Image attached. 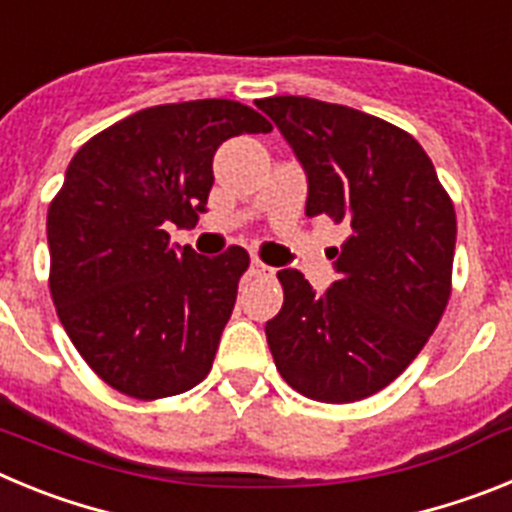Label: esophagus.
<instances>
[{
    "instance_id": "34e87169",
    "label": "esophagus",
    "mask_w": 512,
    "mask_h": 512,
    "mask_svg": "<svg viewBox=\"0 0 512 512\" xmlns=\"http://www.w3.org/2000/svg\"><path fill=\"white\" fill-rule=\"evenodd\" d=\"M246 274L248 277H274V269L266 264H261V261H251V266H248Z\"/></svg>"
}]
</instances>
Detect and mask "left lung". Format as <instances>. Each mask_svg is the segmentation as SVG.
<instances>
[{
	"mask_svg": "<svg viewBox=\"0 0 512 512\" xmlns=\"http://www.w3.org/2000/svg\"><path fill=\"white\" fill-rule=\"evenodd\" d=\"M307 174V217L348 228L338 279L315 295L297 269L266 341L284 382L318 402H356L395 382L451 297L456 212L428 153L374 115L310 97L256 102Z\"/></svg>",
	"mask_w": 512,
	"mask_h": 512,
	"instance_id": "left-lung-1",
	"label": "left lung"
}]
</instances>
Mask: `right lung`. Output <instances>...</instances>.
Segmentation results:
<instances>
[{
    "mask_svg": "<svg viewBox=\"0 0 512 512\" xmlns=\"http://www.w3.org/2000/svg\"><path fill=\"white\" fill-rule=\"evenodd\" d=\"M271 122L233 99L158 104L115 122L71 158L48 207L51 297L102 382L135 400L192 390L210 374L248 269L241 246H174L207 210L212 156Z\"/></svg>",
    "mask_w": 512,
    "mask_h": 512,
    "instance_id": "right-lung-1",
    "label": "right lung"
}]
</instances>
